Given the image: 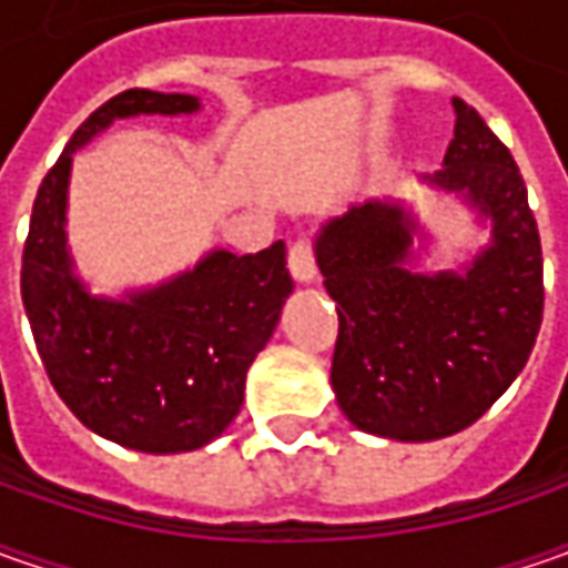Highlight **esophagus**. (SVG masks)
I'll list each match as a JSON object with an SVG mask.
<instances>
[{"mask_svg": "<svg viewBox=\"0 0 568 568\" xmlns=\"http://www.w3.org/2000/svg\"><path fill=\"white\" fill-rule=\"evenodd\" d=\"M287 268H291L294 281H300V284L316 281V252H313V243H310V240H296V243H291Z\"/></svg>", "mask_w": 568, "mask_h": 568, "instance_id": "esophagus-1", "label": "esophagus"}]
</instances>
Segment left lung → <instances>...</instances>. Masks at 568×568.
<instances>
[{
	"mask_svg": "<svg viewBox=\"0 0 568 568\" xmlns=\"http://www.w3.org/2000/svg\"><path fill=\"white\" fill-rule=\"evenodd\" d=\"M443 170L424 183L458 192L493 240L465 272L407 262L417 224L395 202L351 205L318 230L316 262L338 306L332 388L351 424L402 443L470 426L513 385L544 318V255L509 148L465 100Z\"/></svg>",
	"mask_w": 568,
	"mask_h": 568,
	"instance_id": "8db88e82",
	"label": "left lung"
}]
</instances>
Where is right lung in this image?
I'll use <instances>...</instances> for the list:
<instances>
[{"label": "right lung", "mask_w": 568, "mask_h": 568, "mask_svg": "<svg viewBox=\"0 0 568 568\" xmlns=\"http://www.w3.org/2000/svg\"><path fill=\"white\" fill-rule=\"evenodd\" d=\"M192 94L132 88L81 122L37 189L21 258V300L43 369L88 429L148 455L192 452L240 414L246 373L294 294L277 240L255 255L207 252L192 272L125 300L88 294L65 243L72 154L129 116H180Z\"/></svg>", "instance_id": "obj_1"}]
</instances>
